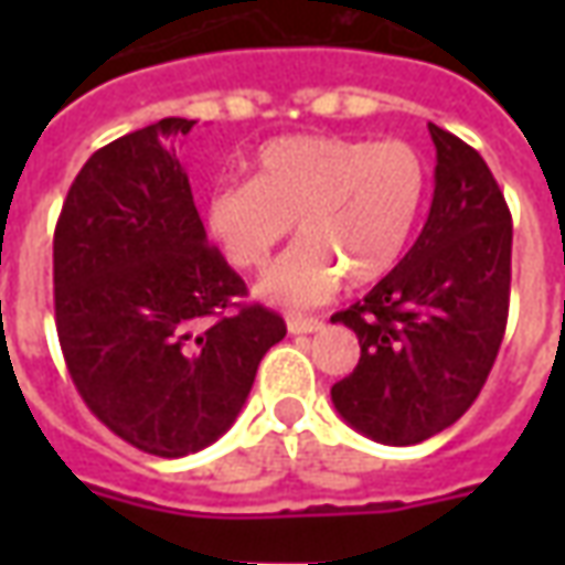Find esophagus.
I'll list each match as a JSON object with an SVG mask.
<instances>
[{"mask_svg":"<svg viewBox=\"0 0 565 565\" xmlns=\"http://www.w3.org/2000/svg\"><path fill=\"white\" fill-rule=\"evenodd\" d=\"M287 330L294 332V335H308V332L323 330V320H320V318H302V315H290V318H287Z\"/></svg>","mask_w":565,"mask_h":565,"instance_id":"34e87169","label":"esophagus"}]
</instances>
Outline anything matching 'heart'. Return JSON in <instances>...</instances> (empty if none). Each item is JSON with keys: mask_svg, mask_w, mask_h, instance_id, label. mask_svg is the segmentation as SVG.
<instances>
[{"mask_svg": "<svg viewBox=\"0 0 565 565\" xmlns=\"http://www.w3.org/2000/svg\"><path fill=\"white\" fill-rule=\"evenodd\" d=\"M426 196V166L403 139L284 136L263 145L254 178H230L205 199V223L223 257L263 269L271 250L302 233L271 266L259 296L311 308L335 294L344 271L381 281L408 250Z\"/></svg>", "mask_w": 565, "mask_h": 565, "instance_id": "obj_1", "label": "heart"}]
</instances>
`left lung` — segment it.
<instances>
[{"label":"left lung","instance_id":"obj_1","mask_svg":"<svg viewBox=\"0 0 565 565\" xmlns=\"http://www.w3.org/2000/svg\"><path fill=\"white\" fill-rule=\"evenodd\" d=\"M436 193L415 247L366 299L332 315L360 363L332 384L356 433L417 445L478 399L509 323L511 211L481 153L429 124Z\"/></svg>","mask_w":565,"mask_h":565}]
</instances>
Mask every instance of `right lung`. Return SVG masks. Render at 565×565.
<instances>
[{
	"label": "right lung",
	"mask_w": 565,
	"mask_h": 565,
	"mask_svg": "<svg viewBox=\"0 0 565 565\" xmlns=\"http://www.w3.org/2000/svg\"><path fill=\"white\" fill-rule=\"evenodd\" d=\"M166 117L84 162L54 230V311L81 399L153 457L209 448L233 426L281 315L209 245Z\"/></svg>",
	"instance_id": "obj_1"
}]
</instances>
